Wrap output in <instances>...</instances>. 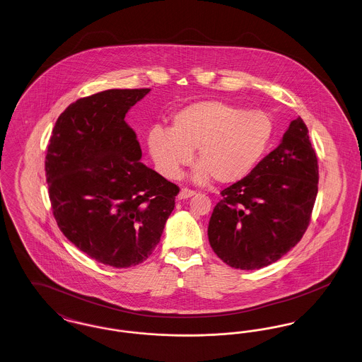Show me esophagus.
<instances>
[{"instance_id":"1","label":"esophagus","mask_w":362,"mask_h":362,"mask_svg":"<svg viewBox=\"0 0 362 362\" xmlns=\"http://www.w3.org/2000/svg\"><path fill=\"white\" fill-rule=\"evenodd\" d=\"M192 195H195V191L189 189H182L177 197H179V199H187V198L192 197Z\"/></svg>"}]
</instances>
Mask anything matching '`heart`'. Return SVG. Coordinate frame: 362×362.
<instances>
[{
  "instance_id": "heart-1",
  "label": "heart",
  "mask_w": 362,
  "mask_h": 362,
  "mask_svg": "<svg viewBox=\"0 0 362 362\" xmlns=\"http://www.w3.org/2000/svg\"><path fill=\"white\" fill-rule=\"evenodd\" d=\"M272 137L273 122L266 114L205 100L177 111L171 129L155 126L148 134V148L156 168L168 179L180 176L195 149L199 163L192 179L206 183L214 177L218 183L229 185L258 165Z\"/></svg>"
}]
</instances>
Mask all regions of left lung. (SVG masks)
Masks as SVG:
<instances>
[{
    "mask_svg": "<svg viewBox=\"0 0 362 362\" xmlns=\"http://www.w3.org/2000/svg\"><path fill=\"white\" fill-rule=\"evenodd\" d=\"M319 170L308 129L298 117L279 145L221 191L209 221V243L230 267L257 270L301 240L317 195Z\"/></svg>",
    "mask_w": 362,
    "mask_h": 362,
    "instance_id": "1",
    "label": "left lung"
}]
</instances>
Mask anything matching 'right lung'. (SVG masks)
Masks as SVG:
<instances>
[{
    "label": "right lung",
    "mask_w": 362,
    "mask_h": 362,
    "mask_svg": "<svg viewBox=\"0 0 362 362\" xmlns=\"http://www.w3.org/2000/svg\"><path fill=\"white\" fill-rule=\"evenodd\" d=\"M151 89H107L59 115L46 156L52 213L68 240L112 267L153 252L179 187L139 160L127 111Z\"/></svg>",
    "instance_id": "1"
}]
</instances>
